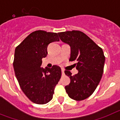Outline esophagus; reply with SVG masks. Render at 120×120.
<instances>
[{"instance_id":"1","label":"esophagus","mask_w":120,"mask_h":120,"mask_svg":"<svg viewBox=\"0 0 120 120\" xmlns=\"http://www.w3.org/2000/svg\"><path fill=\"white\" fill-rule=\"evenodd\" d=\"M61 72H62V74L63 75L64 74V70L63 69H61Z\"/></svg>"}]
</instances>
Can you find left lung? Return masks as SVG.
Instances as JSON below:
<instances>
[{"label": "left lung", "instance_id": "1", "mask_svg": "<svg viewBox=\"0 0 120 120\" xmlns=\"http://www.w3.org/2000/svg\"><path fill=\"white\" fill-rule=\"evenodd\" d=\"M58 34L61 41L70 46L69 61H77V74L72 75L70 71H64L71 79L65 86L66 92L71 98L83 100L93 94L102 77L105 61L103 49L82 31L73 30Z\"/></svg>", "mask_w": 120, "mask_h": 120}]
</instances>
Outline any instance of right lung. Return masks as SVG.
<instances>
[{
    "label": "right lung",
    "instance_id": "right-lung-1",
    "mask_svg": "<svg viewBox=\"0 0 120 120\" xmlns=\"http://www.w3.org/2000/svg\"><path fill=\"white\" fill-rule=\"evenodd\" d=\"M57 33L41 30L33 32L15 49L14 72L20 88L34 103L44 105L51 100L61 76V68L40 67L50 43L59 41Z\"/></svg>",
    "mask_w": 120,
    "mask_h": 120
}]
</instances>
